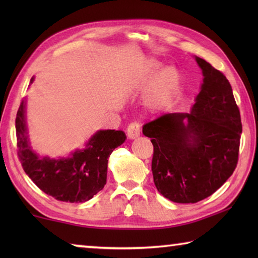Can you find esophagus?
Returning a JSON list of instances; mask_svg holds the SVG:
<instances>
[{
	"mask_svg": "<svg viewBox=\"0 0 258 258\" xmlns=\"http://www.w3.org/2000/svg\"><path fill=\"white\" fill-rule=\"evenodd\" d=\"M140 131H141V125H140L139 121H132V123L128 125L127 131H126L128 139L138 138L140 135Z\"/></svg>",
	"mask_w": 258,
	"mask_h": 258,
	"instance_id": "esophagus-1",
	"label": "esophagus"
}]
</instances>
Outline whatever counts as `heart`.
Here are the masks:
<instances>
[{
  "label": "heart",
  "instance_id": "1",
  "mask_svg": "<svg viewBox=\"0 0 258 258\" xmlns=\"http://www.w3.org/2000/svg\"><path fill=\"white\" fill-rule=\"evenodd\" d=\"M158 67L159 63L156 60H147L142 66V82H147L148 80H150V77L154 75V73ZM180 74L177 73L175 68L167 67L163 69V71H160L157 74L154 81L151 83L147 95L148 102L154 107L161 106V104L168 102L177 93L178 89H180Z\"/></svg>",
  "mask_w": 258,
  "mask_h": 258
}]
</instances>
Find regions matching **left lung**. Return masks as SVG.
I'll return each instance as SVG.
<instances>
[{
	"instance_id": "left-lung-1",
	"label": "left lung",
	"mask_w": 258,
	"mask_h": 258,
	"mask_svg": "<svg viewBox=\"0 0 258 258\" xmlns=\"http://www.w3.org/2000/svg\"><path fill=\"white\" fill-rule=\"evenodd\" d=\"M204 83L190 113H165L143 126L154 146L151 171L165 198L195 204L212 196L238 164L241 117L232 87L202 58Z\"/></svg>"
}]
</instances>
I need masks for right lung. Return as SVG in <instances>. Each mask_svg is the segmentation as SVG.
<instances>
[{"label":"right lung","mask_w":258,"mask_h":258,"mask_svg":"<svg viewBox=\"0 0 258 258\" xmlns=\"http://www.w3.org/2000/svg\"><path fill=\"white\" fill-rule=\"evenodd\" d=\"M16 135L18 157L25 173L43 192L66 203L87 202L103 189L109 156L126 139L123 131H99L85 149L75 151L71 158H38L27 140L24 100L17 112Z\"/></svg>","instance_id":"right-lung-1"}]
</instances>
